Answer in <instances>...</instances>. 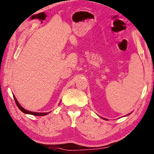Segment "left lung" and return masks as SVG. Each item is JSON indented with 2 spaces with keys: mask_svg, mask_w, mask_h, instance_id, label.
I'll return each mask as SVG.
<instances>
[{
  "mask_svg": "<svg viewBox=\"0 0 154 154\" xmlns=\"http://www.w3.org/2000/svg\"><path fill=\"white\" fill-rule=\"evenodd\" d=\"M103 119H105V120H107V119H104V118H103Z\"/></svg>",
  "mask_w": 154,
  "mask_h": 154,
  "instance_id": "1",
  "label": "left lung"
}]
</instances>
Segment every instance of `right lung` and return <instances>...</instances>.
<instances>
[{
    "mask_svg": "<svg viewBox=\"0 0 154 154\" xmlns=\"http://www.w3.org/2000/svg\"><path fill=\"white\" fill-rule=\"evenodd\" d=\"M14 96V100H15V103H16L17 107H19V109L21 110V112H23V113L25 114H32V115H34V116H45V115H47V114H48L49 112H31V111H29V110H26L24 108H23L21 106L19 105V103H18V101H17V100L15 98Z\"/></svg>",
    "mask_w": 154,
    "mask_h": 154,
    "instance_id": "obj_1",
    "label": "right lung"
}]
</instances>
